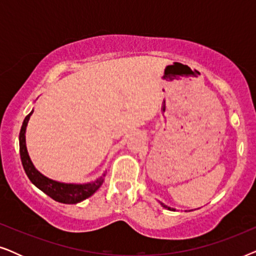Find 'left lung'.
<instances>
[{"label": "left lung", "instance_id": "8db88e82", "mask_svg": "<svg viewBox=\"0 0 256 256\" xmlns=\"http://www.w3.org/2000/svg\"><path fill=\"white\" fill-rule=\"evenodd\" d=\"M160 205L163 206V208H168V210H170V211H174V208H169V206H166V205H164L163 202H160Z\"/></svg>", "mask_w": 256, "mask_h": 256}]
</instances>
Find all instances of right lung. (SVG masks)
<instances>
[{
  "label": "right lung",
  "mask_w": 256,
  "mask_h": 256,
  "mask_svg": "<svg viewBox=\"0 0 256 256\" xmlns=\"http://www.w3.org/2000/svg\"><path fill=\"white\" fill-rule=\"evenodd\" d=\"M34 110H31L29 114L24 118L22 127L20 132V155L22 160L24 171L26 176L29 177L34 186H37L40 191L46 194L48 197H51L54 200L62 204H78V202L85 200L90 196L96 192L104 180L106 172H104L96 180L90 182V183L84 184H74V183H62L54 180H51L43 174H40L36 168H34L32 160H31L29 152L26 149V132L28 122L30 120V116L32 115Z\"/></svg>",
  "instance_id": "1"
}]
</instances>
